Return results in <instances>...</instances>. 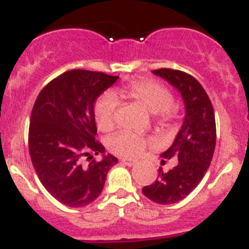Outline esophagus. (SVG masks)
Here are the masks:
<instances>
[{
	"instance_id": "obj_1",
	"label": "esophagus",
	"mask_w": 249,
	"mask_h": 249,
	"mask_svg": "<svg viewBox=\"0 0 249 249\" xmlns=\"http://www.w3.org/2000/svg\"><path fill=\"white\" fill-rule=\"evenodd\" d=\"M121 162H122L123 164H126V166L132 167V166H135L137 160H132V158H121Z\"/></svg>"
}]
</instances>
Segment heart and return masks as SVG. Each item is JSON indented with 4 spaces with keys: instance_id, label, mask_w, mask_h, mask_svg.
<instances>
[{
    "instance_id": "1",
    "label": "heart",
    "mask_w": 249,
    "mask_h": 249,
    "mask_svg": "<svg viewBox=\"0 0 249 249\" xmlns=\"http://www.w3.org/2000/svg\"><path fill=\"white\" fill-rule=\"evenodd\" d=\"M117 93L137 101L151 113L156 114L160 122H168L172 118L173 112L171 106L173 103V94L171 89L160 83L147 80L135 81L124 89H118ZM117 107L118 101L113 93H105L98 98L93 112L96 124L101 131L107 132L113 128ZM147 142L148 140L142 135L122 129L109 137L108 148L118 156L132 157L140 155Z\"/></svg>"
}]
</instances>
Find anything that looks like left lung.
<instances>
[{"instance_id":"obj_1","label":"left lung","mask_w":249,"mask_h":249,"mask_svg":"<svg viewBox=\"0 0 249 249\" xmlns=\"http://www.w3.org/2000/svg\"><path fill=\"white\" fill-rule=\"evenodd\" d=\"M178 89L184 102V120L172 146L160 157L177 158V166L143 187V195L160 204L177 203L186 198L210 167L215 147V120L208 94L195 77L186 72L160 68L152 71Z\"/></svg>"}]
</instances>
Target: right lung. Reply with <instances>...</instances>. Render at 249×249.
I'll return each instance as SVG.
<instances>
[{
    "mask_svg": "<svg viewBox=\"0 0 249 249\" xmlns=\"http://www.w3.org/2000/svg\"><path fill=\"white\" fill-rule=\"evenodd\" d=\"M118 76L71 70L43 87L32 108L28 149L39 181L68 207H85L101 195L107 173L118 160L105 155L94 140V103ZM103 153L94 161L93 154ZM83 157L91 159L82 162Z\"/></svg>",
    "mask_w": 249,
    "mask_h": 249,
    "instance_id": "right-lung-1",
    "label": "right lung"
}]
</instances>
